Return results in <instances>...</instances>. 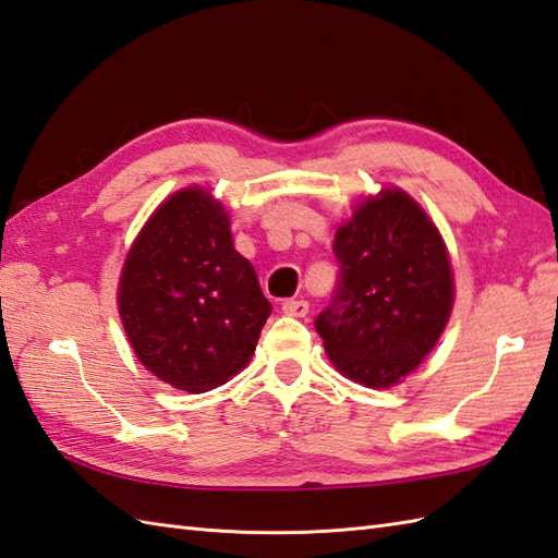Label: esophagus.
Listing matches in <instances>:
<instances>
[{
	"instance_id": "esophagus-1",
	"label": "esophagus",
	"mask_w": 558,
	"mask_h": 558,
	"mask_svg": "<svg viewBox=\"0 0 558 558\" xmlns=\"http://www.w3.org/2000/svg\"><path fill=\"white\" fill-rule=\"evenodd\" d=\"M282 314L294 316V318H304L308 314V302H304V300H284L282 302Z\"/></svg>"
}]
</instances>
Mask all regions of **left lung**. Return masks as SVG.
I'll return each mask as SVG.
<instances>
[{
    "label": "left lung",
    "instance_id": "1",
    "mask_svg": "<svg viewBox=\"0 0 558 558\" xmlns=\"http://www.w3.org/2000/svg\"><path fill=\"white\" fill-rule=\"evenodd\" d=\"M338 288L314 326L342 375L390 387L421 364L442 335L454 284L433 220L401 190L366 199L332 242Z\"/></svg>",
    "mask_w": 558,
    "mask_h": 558
}]
</instances>
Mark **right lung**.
Listing matches in <instances>:
<instances>
[{"label": "right lung", "mask_w": 558, "mask_h": 558, "mask_svg": "<svg viewBox=\"0 0 558 558\" xmlns=\"http://www.w3.org/2000/svg\"><path fill=\"white\" fill-rule=\"evenodd\" d=\"M119 308L142 366L199 395L247 366L274 306L232 247L223 206L190 187L142 228L121 274Z\"/></svg>", "instance_id": "right-lung-1"}]
</instances>
